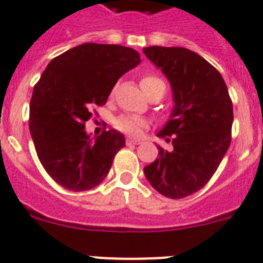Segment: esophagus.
Returning <instances> with one entry per match:
<instances>
[{
	"mask_svg": "<svg viewBox=\"0 0 263 263\" xmlns=\"http://www.w3.org/2000/svg\"><path fill=\"white\" fill-rule=\"evenodd\" d=\"M142 141L140 140V138H132V137H129L126 140V144L127 145H136V144H141Z\"/></svg>",
	"mask_w": 263,
	"mask_h": 263,
	"instance_id": "obj_1",
	"label": "esophagus"
}]
</instances>
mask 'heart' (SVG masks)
I'll use <instances>...</instances> for the list:
<instances>
[{
  "label": "heart",
  "instance_id": "1",
  "mask_svg": "<svg viewBox=\"0 0 263 263\" xmlns=\"http://www.w3.org/2000/svg\"><path fill=\"white\" fill-rule=\"evenodd\" d=\"M140 83L141 88H142V91L146 94V97L151 94L155 88L165 86L164 82H162L158 77L153 75V73H146V75H144V77L141 78ZM114 125H116L117 129L126 134H138L146 127V122H145L144 119L133 116L119 117L116 122H114Z\"/></svg>",
  "mask_w": 263,
  "mask_h": 263
}]
</instances>
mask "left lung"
<instances>
[{
  "label": "left lung",
  "mask_w": 263,
  "mask_h": 263,
  "mask_svg": "<svg viewBox=\"0 0 263 263\" xmlns=\"http://www.w3.org/2000/svg\"><path fill=\"white\" fill-rule=\"evenodd\" d=\"M144 53L168 78L175 107L157 136L172 142L144 168L147 181L169 199H183L210 181L231 142L233 102L219 71L196 52L147 47Z\"/></svg>",
  "instance_id": "1"
}]
</instances>
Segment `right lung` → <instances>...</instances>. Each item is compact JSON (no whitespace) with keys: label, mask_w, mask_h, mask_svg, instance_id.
Segmentation results:
<instances>
[{"label":"right lung","mask_w":263,"mask_h":263,"mask_svg":"<svg viewBox=\"0 0 263 263\" xmlns=\"http://www.w3.org/2000/svg\"><path fill=\"white\" fill-rule=\"evenodd\" d=\"M141 63L133 48L84 43L52 59L33 88L29 130L37 157L52 179L80 192L99 185L125 137L105 130L92 141L84 123L103 106L118 79Z\"/></svg>","instance_id":"1"}]
</instances>
